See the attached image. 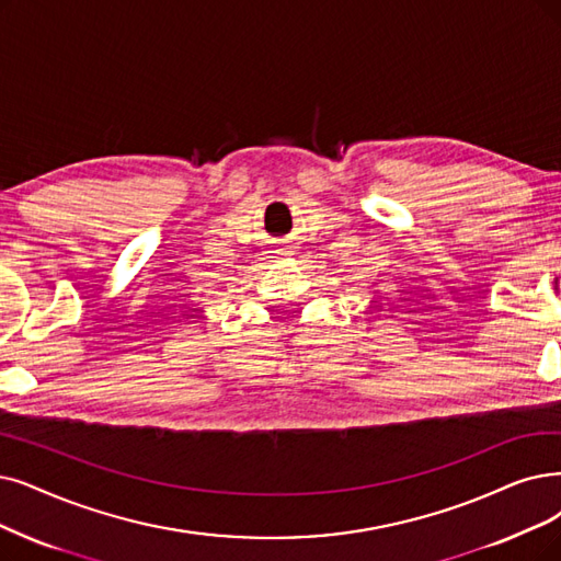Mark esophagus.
Returning a JSON list of instances; mask_svg holds the SVG:
<instances>
[{"mask_svg":"<svg viewBox=\"0 0 561 561\" xmlns=\"http://www.w3.org/2000/svg\"><path fill=\"white\" fill-rule=\"evenodd\" d=\"M278 257H289V255H295V249L293 245H278V249L274 251Z\"/></svg>","mask_w":561,"mask_h":561,"instance_id":"obj_1","label":"esophagus"}]
</instances>
